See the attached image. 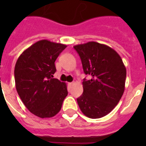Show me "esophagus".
Returning <instances> with one entry per match:
<instances>
[{
	"instance_id": "34e87169",
	"label": "esophagus",
	"mask_w": 146,
	"mask_h": 146,
	"mask_svg": "<svg viewBox=\"0 0 146 146\" xmlns=\"http://www.w3.org/2000/svg\"><path fill=\"white\" fill-rule=\"evenodd\" d=\"M73 84H74V82H70V83H69V85H70V86H72V85H73Z\"/></svg>"
}]
</instances>
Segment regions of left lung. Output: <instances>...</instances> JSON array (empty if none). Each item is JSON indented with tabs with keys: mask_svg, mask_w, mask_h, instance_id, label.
Instances as JSON below:
<instances>
[{
	"mask_svg": "<svg viewBox=\"0 0 146 146\" xmlns=\"http://www.w3.org/2000/svg\"><path fill=\"white\" fill-rule=\"evenodd\" d=\"M79 54L86 75L83 93L77 98L84 115L97 119L104 117L120 102L125 89L127 70L121 57L113 48L96 42L73 47Z\"/></svg>",
	"mask_w": 146,
	"mask_h": 146,
	"instance_id": "8db88e82",
	"label": "left lung"
}]
</instances>
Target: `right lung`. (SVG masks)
Here are the masks:
<instances>
[{
	"label": "right lung",
	"instance_id": "obj_1",
	"mask_svg": "<svg viewBox=\"0 0 146 146\" xmlns=\"http://www.w3.org/2000/svg\"><path fill=\"white\" fill-rule=\"evenodd\" d=\"M66 48V44L41 40L24 50L16 63L17 93L29 111L38 117L56 115L68 94L66 83L53 78L55 60Z\"/></svg>",
	"mask_w": 146,
	"mask_h": 146
}]
</instances>
